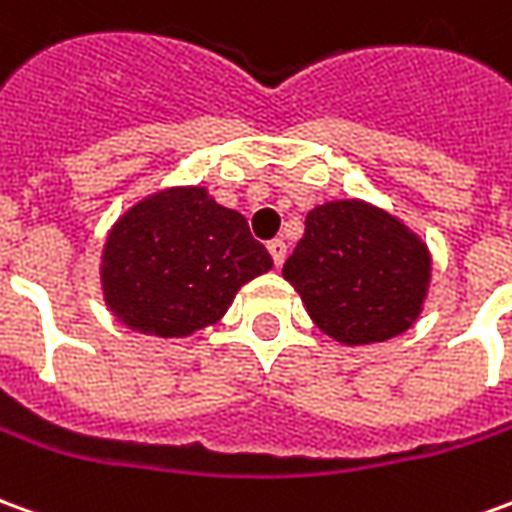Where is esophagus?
Listing matches in <instances>:
<instances>
[{
	"label": "esophagus",
	"mask_w": 512,
	"mask_h": 512,
	"mask_svg": "<svg viewBox=\"0 0 512 512\" xmlns=\"http://www.w3.org/2000/svg\"><path fill=\"white\" fill-rule=\"evenodd\" d=\"M268 252L274 257V266H282V263H285V255H288V246H285L282 238H274V241L268 244Z\"/></svg>",
	"instance_id": "esophagus-1"
}]
</instances>
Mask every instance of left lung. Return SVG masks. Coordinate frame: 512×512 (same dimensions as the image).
<instances>
[{
  "instance_id": "8db88e82",
  "label": "left lung",
  "mask_w": 512,
  "mask_h": 512,
  "mask_svg": "<svg viewBox=\"0 0 512 512\" xmlns=\"http://www.w3.org/2000/svg\"><path fill=\"white\" fill-rule=\"evenodd\" d=\"M318 330L371 346L416 324L432 285V252L413 227L366 199H332L305 219L282 268Z\"/></svg>"
}]
</instances>
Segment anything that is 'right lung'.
Instances as JSON below:
<instances>
[{"label": "right lung", "instance_id": "1", "mask_svg": "<svg viewBox=\"0 0 512 512\" xmlns=\"http://www.w3.org/2000/svg\"><path fill=\"white\" fill-rule=\"evenodd\" d=\"M271 266L238 210L221 207L202 185H169L113 221L99 285L127 330L191 338L221 321L235 293Z\"/></svg>", "mask_w": 512, "mask_h": 512}]
</instances>
